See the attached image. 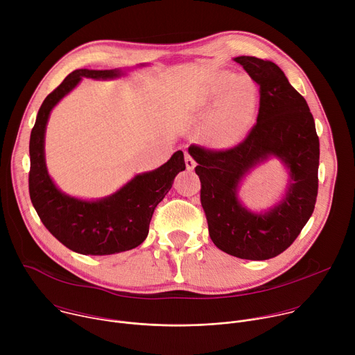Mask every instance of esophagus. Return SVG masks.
I'll list each match as a JSON object with an SVG mask.
<instances>
[{
	"label": "esophagus",
	"instance_id": "1",
	"mask_svg": "<svg viewBox=\"0 0 355 355\" xmlns=\"http://www.w3.org/2000/svg\"><path fill=\"white\" fill-rule=\"evenodd\" d=\"M185 166H187V170H188V171H192V170L195 168V166H196L195 160H193L188 153H185Z\"/></svg>",
	"mask_w": 355,
	"mask_h": 355
}]
</instances>
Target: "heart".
Segmentation results:
<instances>
[{
	"label": "heart",
	"instance_id": "heart-1",
	"mask_svg": "<svg viewBox=\"0 0 355 355\" xmlns=\"http://www.w3.org/2000/svg\"><path fill=\"white\" fill-rule=\"evenodd\" d=\"M257 107V85L232 71L214 74L191 101V110L205 119L207 141L216 148L233 147L248 135Z\"/></svg>",
	"mask_w": 355,
	"mask_h": 355
}]
</instances>
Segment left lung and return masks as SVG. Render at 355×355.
Here are the masks:
<instances>
[{
    "label": "left lung",
    "instance_id": "1",
    "mask_svg": "<svg viewBox=\"0 0 355 355\" xmlns=\"http://www.w3.org/2000/svg\"><path fill=\"white\" fill-rule=\"evenodd\" d=\"M260 85L257 125L239 146L212 151L191 146L198 163L200 204L214 244L244 260H268L286 250L313 214L318 196L319 137L303 98L272 62L252 56L233 59ZM277 158L288 174L287 184L267 210L252 211L238 196L245 178Z\"/></svg>",
    "mask_w": 355,
    "mask_h": 355
}]
</instances>
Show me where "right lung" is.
<instances>
[{"mask_svg":"<svg viewBox=\"0 0 355 355\" xmlns=\"http://www.w3.org/2000/svg\"><path fill=\"white\" fill-rule=\"evenodd\" d=\"M146 63L135 69L146 67ZM133 69L88 70L78 69L50 92L36 115L29 140V195L46 229L70 250L84 256H110L141 244L156 207L171 189L174 178L185 170L184 153L175 151L156 170L136 174L114 193L84 199L63 192L46 166L44 136L53 108L83 78L116 80Z\"/></svg>","mask_w":355,"mask_h":355,"instance_id":"1","label":"right lung"}]
</instances>
